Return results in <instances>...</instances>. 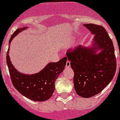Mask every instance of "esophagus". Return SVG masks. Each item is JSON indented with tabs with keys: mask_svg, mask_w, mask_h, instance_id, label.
Segmentation results:
<instances>
[{
	"mask_svg": "<svg viewBox=\"0 0 120 120\" xmlns=\"http://www.w3.org/2000/svg\"><path fill=\"white\" fill-rule=\"evenodd\" d=\"M70 67V61L68 60L66 62V68H69Z\"/></svg>",
	"mask_w": 120,
	"mask_h": 120,
	"instance_id": "1",
	"label": "esophagus"
}]
</instances>
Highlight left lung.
<instances>
[{
  "mask_svg": "<svg viewBox=\"0 0 120 120\" xmlns=\"http://www.w3.org/2000/svg\"><path fill=\"white\" fill-rule=\"evenodd\" d=\"M95 34L91 47L79 45L67 51V59L74 71V88L83 98H90L100 93L116 73V57L112 41L103 26L84 24ZM100 50L99 53H97Z\"/></svg>",
  "mask_w": 120,
  "mask_h": 120,
  "instance_id": "8db88e82",
  "label": "left lung"
}]
</instances>
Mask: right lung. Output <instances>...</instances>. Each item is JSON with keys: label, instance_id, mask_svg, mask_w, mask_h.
Segmentation results:
<instances>
[{"label": "right lung", "instance_id": "add662e5", "mask_svg": "<svg viewBox=\"0 0 120 120\" xmlns=\"http://www.w3.org/2000/svg\"><path fill=\"white\" fill-rule=\"evenodd\" d=\"M26 27L18 28L13 32L9 40V46L12 39ZM6 54V62L12 84L15 89L24 97L32 101L42 102L50 99L55 90V82L65 68L67 57L62 58L56 63H49L41 71L33 75L19 72L12 65L9 55Z\"/></svg>", "mask_w": 120, "mask_h": 120}]
</instances>
